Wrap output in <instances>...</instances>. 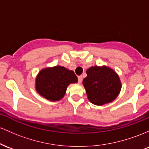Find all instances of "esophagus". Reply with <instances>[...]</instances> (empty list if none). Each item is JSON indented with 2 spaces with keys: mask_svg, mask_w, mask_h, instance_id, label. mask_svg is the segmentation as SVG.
I'll use <instances>...</instances> for the list:
<instances>
[{
  "mask_svg": "<svg viewBox=\"0 0 149 149\" xmlns=\"http://www.w3.org/2000/svg\"><path fill=\"white\" fill-rule=\"evenodd\" d=\"M82 76H79L78 77V82H79V84L82 81Z\"/></svg>",
  "mask_w": 149,
  "mask_h": 149,
  "instance_id": "1",
  "label": "esophagus"
}]
</instances>
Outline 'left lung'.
Instances as JSON below:
<instances>
[{
    "mask_svg": "<svg viewBox=\"0 0 149 149\" xmlns=\"http://www.w3.org/2000/svg\"><path fill=\"white\" fill-rule=\"evenodd\" d=\"M82 84L88 101L96 106L113 101L121 91L119 75L109 67L92 66L86 70Z\"/></svg>",
    "mask_w": 149,
    "mask_h": 149,
    "instance_id": "obj_1",
    "label": "left lung"
}]
</instances>
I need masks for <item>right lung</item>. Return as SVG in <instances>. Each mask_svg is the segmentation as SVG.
Returning <instances> with one entry per match:
<instances>
[{
    "mask_svg": "<svg viewBox=\"0 0 149 149\" xmlns=\"http://www.w3.org/2000/svg\"><path fill=\"white\" fill-rule=\"evenodd\" d=\"M77 77L72 70L56 65L43 68L35 80V88L40 96L51 101L61 100L70 84L77 83Z\"/></svg>",
    "mask_w": 149,
    "mask_h": 149,
    "instance_id": "add662e5",
    "label": "right lung"
}]
</instances>
